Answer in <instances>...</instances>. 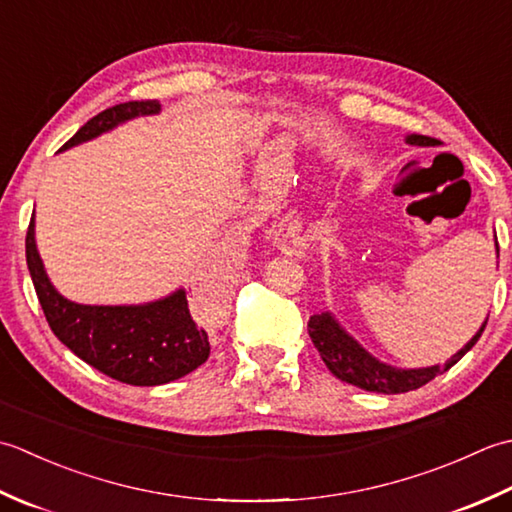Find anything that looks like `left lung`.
I'll return each instance as SVG.
<instances>
[{
  "label": "left lung",
  "mask_w": 512,
  "mask_h": 512,
  "mask_svg": "<svg viewBox=\"0 0 512 512\" xmlns=\"http://www.w3.org/2000/svg\"><path fill=\"white\" fill-rule=\"evenodd\" d=\"M406 143L435 145L437 141L431 137H422V134H411V137H406ZM497 252H499V245H497ZM486 322L471 338V342H468L462 351H457L455 356L444 364V367H426V369H395V367H389V364L375 360L371 353L364 351L360 344L349 336V333H344L338 322L329 314L311 316L307 327H309L311 342L316 344L322 360H325L329 371L336 375L338 380L349 382L353 387H360L364 391L389 395V393H406V391L420 389L426 382H431L437 373H444L451 369L453 364H457L464 358L466 351L473 349V344L479 340L482 331L486 329Z\"/></svg>",
  "instance_id": "left-lung-1"
}]
</instances>
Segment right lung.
I'll return each mask as SVG.
<instances>
[{
    "mask_svg": "<svg viewBox=\"0 0 512 512\" xmlns=\"http://www.w3.org/2000/svg\"><path fill=\"white\" fill-rule=\"evenodd\" d=\"M159 110L161 103L156 99L119 103L81 125L75 137L61 145V150L95 139L101 132L139 114H156ZM26 263L52 333L77 358L110 375L112 380L132 387H156L183 378L210 358V338L194 322L183 289L137 307L70 302L57 294L41 265L33 218L26 234Z\"/></svg>",
    "mask_w": 512,
    "mask_h": 512,
    "instance_id": "1",
    "label": "right lung"
}]
</instances>
